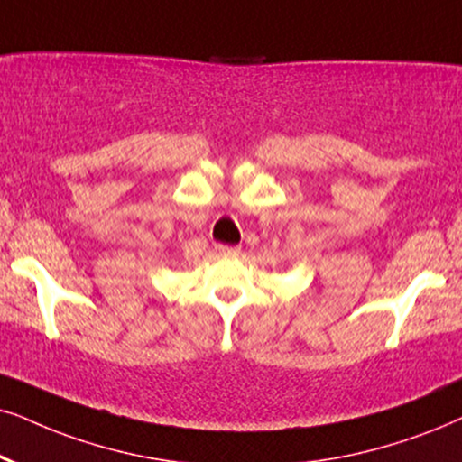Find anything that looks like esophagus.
Returning <instances> with one entry per match:
<instances>
[{"instance_id":"obj_1","label":"esophagus","mask_w":462,"mask_h":462,"mask_svg":"<svg viewBox=\"0 0 462 462\" xmlns=\"http://www.w3.org/2000/svg\"><path fill=\"white\" fill-rule=\"evenodd\" d=\"M217 251L221 255H238L241 247H230V245H217Z\"/></svg>"}]
</instances>
